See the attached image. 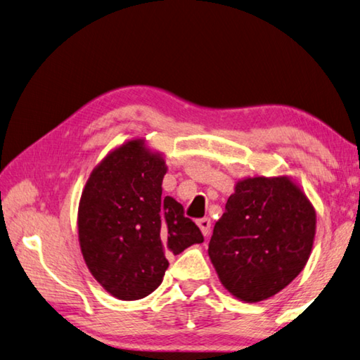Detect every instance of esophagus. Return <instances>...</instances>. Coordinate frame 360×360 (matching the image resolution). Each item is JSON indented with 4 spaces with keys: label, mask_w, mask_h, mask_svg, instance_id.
Masks as SVG:
<instances>
[{
    "label": "esophagus",
    "mask_w": 360,
    "mask_h": 360,
    "mask_svg": "<svg viewBox=\"0 0 360 360\" xmlns=\"http://www.w3.org/2000/svg\"><path fill=\"white\" fill-rule=\"evenodd\" d=\"M198 226H200V230H201V233L205 234V236L207 238L209 234H211V219H207V217H205V219H200L198 221Z\"/></svg>",
    "instance_id": "obj_1"
}]
</instances>
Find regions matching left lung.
<instances>
[{
	"label": "left lung",
	"instance_id": "8db88e82",
	"mask_svg": "<svg viewBox=\"0 0 360 360\" xmlns=\"http://www.w3.org/2000/svg\"><path fill=\"white\" fill-rule=\"evenodd\" d=\"M315 228V209L286 176L247 178L238 182L214 226L209 258L233 296L259 302L304 269Z\"/></svg>",
	"mask_w": 360,
	"mask_h": 360
}]
</instances>
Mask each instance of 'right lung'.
<instances>
[{
	"instance_id": "1",
	"label": "right lung",
	"mask_w": 360,
	"mask_h": 360,
	"mask_svg": "<svg viewBox=\"0 0 360 360\" xmlns=\"http://www.w3.org/2000/svg\"><path fill=\"white\" fill-rule=\"evenodd\" d=\"M165 160L127 141L97 165L78 206V239L88 269L112 296L146 297L168 258L205 240L172 197H162Z\"/></svg>"
}]
</instances>
